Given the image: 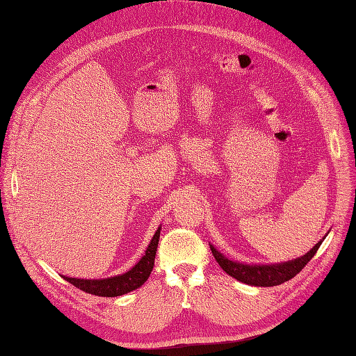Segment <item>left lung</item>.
Listing matches in <instances>:
<instances>
[{"label": "left lung", "mask_w": 356, "mask_h": 356, "mask_svg": "<svg viewBox=\"0 0 356 356\" xmlns=\"http://www.w3.org/2000/svg\"><path fill=\"white\" fill-rule=\"evenodd\" d=\"M321 243L323 240L318 241L308 253L298 257V259L281 262V264H271V265H256V264L249 265V264L234 262L228 259V257H225L220 252H218L212 244H211V250L219 266L232 278L241 281L244 284H250L256 287H273V286L283 284L286 281L291 280L296 274H299L305 268V265L312 259L316 250L320 249Z\"/></svg>", "instance_id": "1"}]
</instances>
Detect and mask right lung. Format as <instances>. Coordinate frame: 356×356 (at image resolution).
Returning <instances> with one entry per match:
<instances>
[{"label": "right lung", "instance_id": "right-lung-1", "mask_svg": "<svg viewBox=\"0 0 356 356\" xmlns=\"http://www.w3.org/2000/svg\"><path fill=\"white\" fill-rule=\"evenodd\" d=\"M159 237H161V227L154 232V236L147 248L144 256L138 261V264L134 265L128 273L108 277L103 280H83V278H72L63 277L70 284L78 287L79 290L90 293V295L103 296V298H116L127 295V293L141 287L147 278L150 277L152 269L154 266V257L157 252Z\"/></svg>", "mask_w": 356, "mask_h": 356}]
</instances>
